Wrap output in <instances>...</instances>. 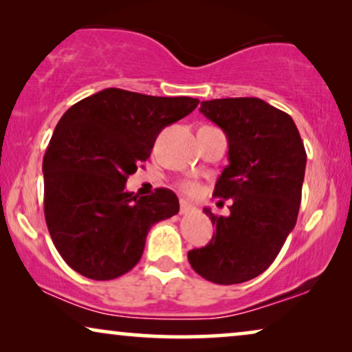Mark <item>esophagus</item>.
<instances>
[{
	"instance_id": "esophagus-1",
	"label": "esophagus",
	"mask_w": 352,
	"mask_h": 352,
	"mask_svg": "<svg viewBox=\"0 0 352 352\" xmlns=\"http://www.w3.org/2000/svg\"><path fill=\"white\" fill-rule=\"evenodd\" d=\"M179 205H181V214H187V213H190L192 210H194V206H192L189 201L184 200V199L179 201Z\"/></svg>"
}]
</instances>
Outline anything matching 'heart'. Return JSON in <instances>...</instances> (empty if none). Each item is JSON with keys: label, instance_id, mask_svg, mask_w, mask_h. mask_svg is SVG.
I'll return each instance as SVG.
<instances>
[{"label": "heart", "instance_id": "1", "mask_svg": "<svg viewBox=\"0 0 352 352\" xmlns=\"http://www.w3.org/2000/svg\"><path fill=\"white\" fill-rule=\"evenodd\" d=\"M181 187H182V190L187 192V194H194V192H197V189H199V186L192 181H184L181 184Z\"/></svg>", "mask_w": 352, "mask_h": 352}]
</instances>
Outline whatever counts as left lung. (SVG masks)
Masks as SVG:
<instances>
[{
    "label": "left lung",
    "instance_id": "1",
    "mask_svg": "<svg viewBox=\"0 0 352 352\" xmlns=\"http://www.w3.org/2000/svg\"><path fill=\"white\" fill-rule=\"evenodd\" d=\"M200 112L228 136L229 165L213 195L232 205L229 216L204 210L216 234L187 258L206 280L234 285L266 271L295 228L306 151L290 115L258 98L205 100Z\"/></svg>",
    "mask_w": 352,
    "mask_h": 352
}]
</instances>
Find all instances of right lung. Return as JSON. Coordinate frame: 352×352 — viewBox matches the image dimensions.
<instances>
[{
  "label": "right lung",
  "mask_w": 352,
  "mask_h": 352,
  "mask_svg": "<svg viewBox=\"0 0 352 352\" xmlns=\"http://www.w3.org/2000/svg\"><path fill=\"white\" fill-rule=\"evenodd\" d=\"M199 102L107 88L62 115L43 158L45 218L74 271L93 280L123 276L141 259L148 229L179 211L170 189L139 199L124 184L162 129Z\"/></svg>",
  "instance_id": "right-lung-1"
}]
</instances>
